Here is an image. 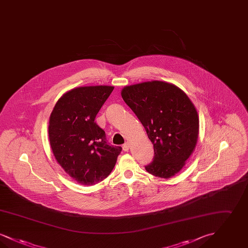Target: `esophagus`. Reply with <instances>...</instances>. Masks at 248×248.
Instances as JSON below:
<instances>
[{
	"mask_svg": "<svg viewBox=\"0 0 248 248\" xmlns=\"http://www.w3.org/2000/svg\"><path fill=\"white\" fill-rule=\"evenodd\" d=\"M130 148V144L127 142V143H125L124 146H123V150L124 151V152H128L129 151Z\"/></svg>",
	"mask_w": 248,
	"mask_h": 248,
	"instance_id": "esophagus-1",
	"label": "esophagus"
}]
</instances>
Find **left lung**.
<instances>
[{"instance_id": "left-lung-1", "label": "left lung", "mask_w": 248, "mask_h": 248, "mask_svg": "<svg viewBox=\"0 0 248 248\" xmlns=\"http://www.w3.org/2000/svg\"><path fill=\"white\" fill-rule=\"evenodd\" d=\"M121 94L154 144V161L146 170L162 178L177 175L193 154L199 137L198 112L189 96L176 84L164 81L126 85Z\"/></svg>"}]
</instances>
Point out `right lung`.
Listing matches in <instances>:
<instances>
[{"instance_id":"add662e5","label":"right lung","mask_w":248,"mask_h":248,"mask_svg":"<svg viewBox=\"0 0 248 248\" xmlns=\"http://www.w3.org/2000/svg\"><path fill=\"white\" fill-rule=\"evenodd\" d=\"M113 89L110 85L75 87L61 95L49 117V141L58 164L84 186L105 179L122 152L121 147L108 145L105 132L94 123Z\"/></svg>"}]
</instances>
